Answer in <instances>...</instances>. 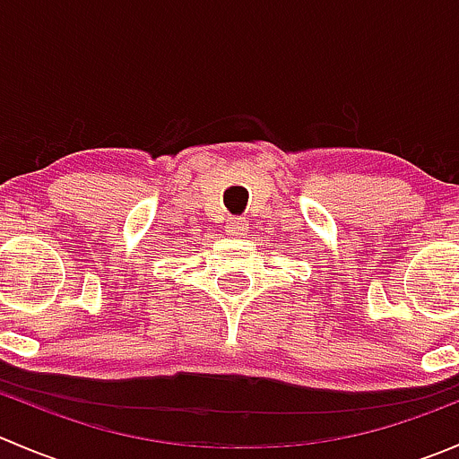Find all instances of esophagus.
<instances>
[{"instance_id": "1", "label": "esophagus", "mask_w": 459, "mask_h": 459, "mask_svg": "<svg viewBox=\"0 0 459 459\" xmlns=\"http://www.w3.org/2000/svg\"><path fill=\"white\" fill-rule=\"evenodd\" d=\"M247 230H248V224L244 220L226 221V233H229L230 238H242V235H247Z\"/></svg>"}]
</instances>
